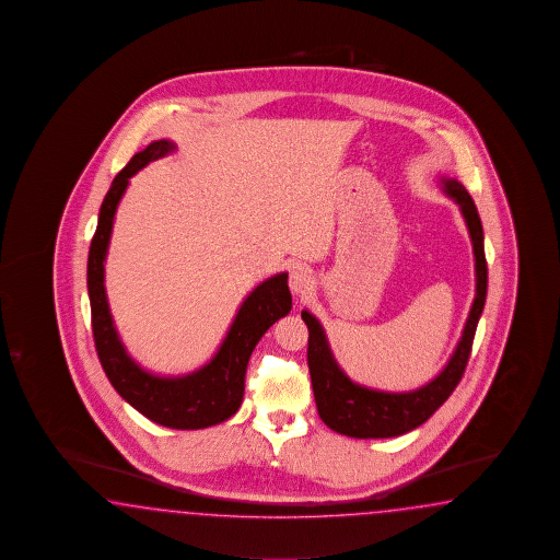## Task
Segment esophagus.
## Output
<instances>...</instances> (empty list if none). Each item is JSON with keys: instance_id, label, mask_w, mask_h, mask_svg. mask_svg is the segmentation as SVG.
<instances>
[{"instance_id": "1", "label": "esophagus", "mask_w": 560, "mask_h": 560, "mask_svg": "<svg viewBox=\"0 0 560 560\" xmlns=\"http://www.w3.org/2000/svg\"><path fill=\"white\" fill-rule=\"evenodd\" d=\"M289 289L293 291V295L303 298L310 289H313V275H311L307 267H293L291 275H289Z\"/></svg>"}]
</instances>
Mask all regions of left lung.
<instances>
[{
  "label": "left lung",
  "instance_id": "left-lung-1",
  "mask_svg": "<svg viewBox=\"0 0 560 560\" xmlns=\"http://www.w3.org/2000/svg\"><path fill=\"white\" fill-rule=\"evenodd\" d=\"M442 188L450 199L460 205L464 221L472 238L474 261H476V298L472 310L464 325L460 341L454 349L446 368L425 386L411 392H380L351 382L346 372L337 365L331 348L327 343L324 327L311 315L301 311V317L310 329L307 363H310L311 386L317 404L319 418L337 434L349 438H394L408 434L422 425L434 413L450 394L460 384L466 363L472 351L476 325L482 315L488 289V267L485 255V231L476 211L472 197L456 178L444 176Z\"/></svg>",
  "mask_w": 560,
  "mask_h": 560
}]
</instances>
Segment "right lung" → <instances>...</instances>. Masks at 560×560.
<instances>
[{"label":"right lung","instance_id":"obj_1","mask_svg":"<svg viewBox=\"0 0 560 560\" xmlns=\"http://www.w3.org/2000/svg\"><path fill=\"white\" fill-rule=\"evenodd\" d=\"M173 150L171 140H154L116 174L113 187L102 200L98 226L90 243L88 298L98 360L114 389L152 422L174 430H200L229 420L238 410L245 394V372L250 353L265 331L291 311V293L287 273L273 275L255 287L236 311L235 322L214 358L188 375H152L126 353L114 327L104 287V261L113 235L114 214L130 176Z\"/></svg>","mask_w":560,"mask_h":560}]
</instances>
